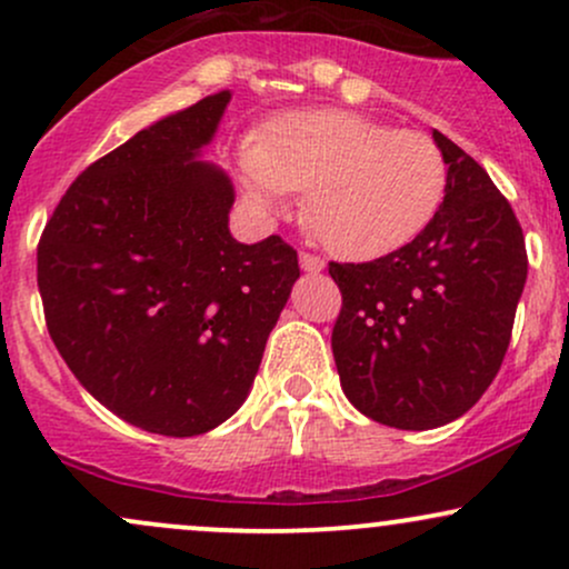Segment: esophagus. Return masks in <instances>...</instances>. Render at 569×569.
<instances>
[{
    "instance_id": "obj_1",
    "label": "esophagus",
    "mask_w": 569,
    "mask_h": 569,
    "mask_svg": "<svg viewBox=\"0 0 569 569\" xmlns=\"http://www.w3.org/2000/svg\"><path fill=\"white\" fill-rule=\"evenodd\" d=\"M299 264H302L305 272H321L326 267L321 257H316V253H307V251L299 253Z\"/></svg>"
}]
</instances>
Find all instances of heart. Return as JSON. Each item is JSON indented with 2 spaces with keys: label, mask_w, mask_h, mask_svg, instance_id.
Listing matches in <instances>:
<instances>
[{
  "label": "heart",
  "mask_w": 569,
  "mask_h": 569,
  "mask_svg": "<svg viewBox=\"0 0 569 569\" xmlns=\"http://www.w3.org/2000/svg\"><path fill=\"white\" fill-rule=\"evenodd\" d=\"M238 173L262 211H280L293 192H310V227L329 251L352 262L411 243L447 192V162L428 136L348 109L278 117L240 143Z\"/></svg>",
  "instance_id": "heart-1"
}]
</instances>
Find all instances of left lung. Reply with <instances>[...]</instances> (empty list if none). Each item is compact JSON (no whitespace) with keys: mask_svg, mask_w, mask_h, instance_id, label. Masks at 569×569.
Wrapping results in <instances>:
<instances>
[{"mask_svg":"<svg viewBox=\"0 0 569 569\" xmlns=\"http://www.w3.org/2000/svg\"><path fill=\"white\" fill-rule=\"evenodd\" d=\"M447 192L388 257L329 264L342 291L331 350L345 396L398 430L447 426L498 375L527 280L525 234L489 173L433 130Z\"/></svg>","mask_w":569,"mask_h":569,"instance_id":"1","label":"left lung"}]
</instances>
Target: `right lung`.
Here are the masks:
<instances>
[{
  "instance_id": "1",
  "label": "right lung",
  "mask_w": 569,
  "mask_h": 569,
  "mask_svg": "<svg viewBox=\"0 0 569 569\" xmlns=\"http://www.w3.org/2000/svg\"><path fill=\"white\" fill-rule=\"evenodd\" d=\"M230 98L206 96L96 160L37 248L61 358L149 433L200 436L243 407L299 278L278 234L248 246L230 232L234 187L206 160Z\"/></svg>"
}]
</instances>
